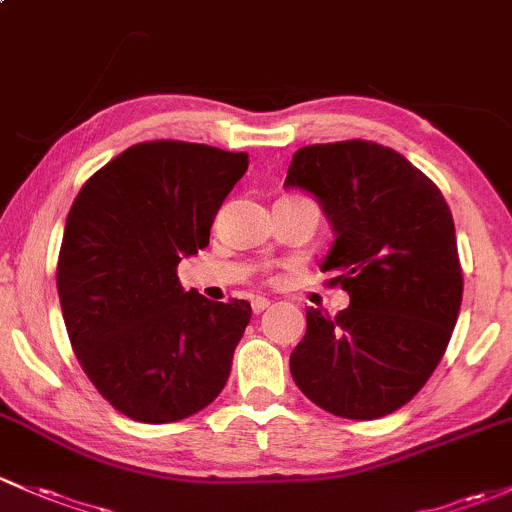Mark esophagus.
Returning <instances> with one entry per match:
<instances>
[{
    "mask_svg": "<svg viewBox=\"0 0 512 512\" xmlns=\"http://www.w3.org/2000/svg\"><path fill=\"white\" fill-rule=\"evenodd\" d=\"M267 306H270V299H265V297H255V299H252V311H255V314H262V311H265Z\"/></svg>",
    "mask_w": 512,
    "mask_h": 512,
    "instance_id": "34e87169",
    "label": "esophagus"
}]
</instances>
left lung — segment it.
I'll return each instance as SVG.
<instances>
[{"label": "left lung", "instance_id": "1", "mask_svg": "<svg viewBox=\"0 0 512 512\" xmlns=\"http://www.w3.org/2000/svg\"><path fill=\"white\" fill-rule=\"evenodd\" d=\"M284 186L314 193L333 225L321 272L351 306L306 309L289 355L294 383L321 410L378 419L412 400L449 346L464 277L454 218L432 179L363 139L301 147Z\"/></svg>", "mask_w": 512, "mask_h": 512}]
</instances>
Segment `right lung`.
Returning <instances> with one entry per match:
<instances>
[{
	"mask_svg": "<svg viewBox=\"0 0 512 512\" xmlns=\"http://www.w3.org/2000/svg\"><path fill=\"white\" fill-rule=\"evenodd\" d=\"M245 152L157 139L117 154L75 196L58 255L68 338L90 383L129 419L179 422L228 383L250 301L184 292L181 257L208 245Z\"/></svg>",
	"mask_w": 512,
	"mask_h": 512,
	"instance_id": "add662e5",
	"label": "right lung"
}]
</instances>
